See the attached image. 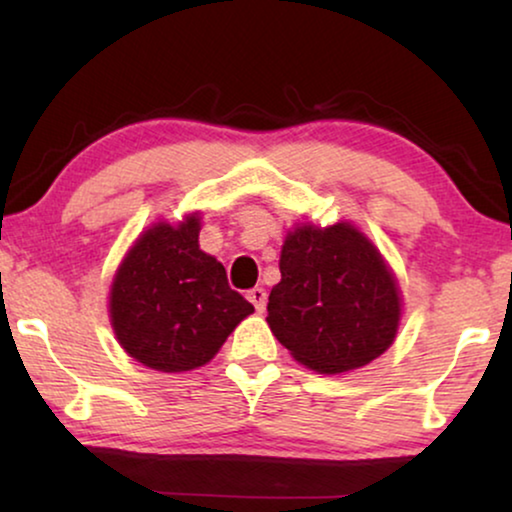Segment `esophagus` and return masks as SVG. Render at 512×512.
Listing matches in <instances>:
<instances>
[{
	"label": "esophagus",
	"instance_id": "34e87169",
	"mask_svg": "<svg viewBox=\"0 0 512 512\" xmlns=\"http://www.w3.org/2000/svg\"><path fill=\"white\" fill-rule=\"evenodd\" d=\"M247 298L254 303L256 312H263L265 310V303H268V293H265V289H261V286H254V289L247 291Z\"/></svg>",
	"mask_w": 512,
	"mask_h": 512
}]
</instances>
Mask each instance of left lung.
Returning <instances> with one entry per match:
<instances>
[{
    "mask_svg": "<svg viewBox=\"0 0 512 512\" xmlns=\"http://www.w3.org/2000/svg\"><path fill=\"white\" fill-rule=\"evenodd\" d=\"M268 324L293 359L317 373H345L387 352L401 298L377 249L349 223L300 226L279 258Z\"/></svg>",
    "mask_w": 512,
    "mask_h": 512,
    "instance_id": "obj_1",
    "label": "left lung"
}]
</instances>
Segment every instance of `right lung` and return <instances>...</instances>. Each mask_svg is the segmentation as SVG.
<instances>
[{
	"label": "right lung",
	"instance_id": "1",
	"mask_svg": "<svg viewBox=\"0 0 512 512\" xmlns=\"http://www.w3.org/2000/svg\"><path fill=\"white\" fill-rule=\"evenodd\" d=\"M200 221L158 223L128 251L111 284V324L132 359L181 373L214 359L254 305L228 286L226 268L200 251Z\"/></svg>",
	"mask_w": 512,
	"mask_h": 512
}]
</instances>
